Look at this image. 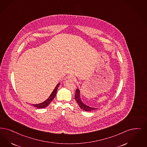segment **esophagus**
<instances>
[{
	"instance_id": "esophagus-1",
	"label": "esophagus",
	"mask_w": 147,
	"mask_h": 147,
	"mask_svg": "<svg viewBox=\"0 0 147 147\" xmlns=\"http://www.w3.org/2000/svg\"><path fill=\"white\" fill-rule=\"evenodd\" d=\"M68 79H69V80H71V81H75L76 80V78L74 76H68Z\"/></svg>"
}]
</instances>
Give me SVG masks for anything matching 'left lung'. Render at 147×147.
Wrapping results in <instances>:
<instances>
[{"instance_id": "obj_1", "label": "left lung", "mask_w": 147, "mask_h": 147, "mask_svg": "<svg viewBox=\"0 0 147 147\" xmlns=\"http://www.w3.org/2000/svg\"><path fill=\"white\" fill-rule=\"evenodd\" d=\"M75 100H76V102L78 103V104L80 107V108L81 109H82V110L85 111L90 112V111H92L94 109H97V108H92V107L87 106L82 102V100H81V97H80V90L78 88L76 89V91Z\"/></svg>"}]
</instances>
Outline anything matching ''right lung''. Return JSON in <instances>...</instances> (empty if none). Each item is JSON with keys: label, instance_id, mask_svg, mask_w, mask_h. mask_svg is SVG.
<instances>
[{"label": "right lung", "instance_id": "obj_1", "mask_svg": "<svg viewBox=\"0 0 147 147\" xmlns=\"http://www.w3.org/2000/svg\"><path fill=\"white\" fill-rule=\"evenodd\" d=\"M59 83L56 88L53 90L51 94H50V96H49V97L47 98V100H45L44 102H42L41 103L39 104H36V105H32L34 107H35L37 108H44L45 107H47L49 106V105L50 103V102L53 100V99L55 98V97L56 96V94H57V88H59Z\"/></svg>", "mask_w": 147, "mask_h": 147}]
</instances>
